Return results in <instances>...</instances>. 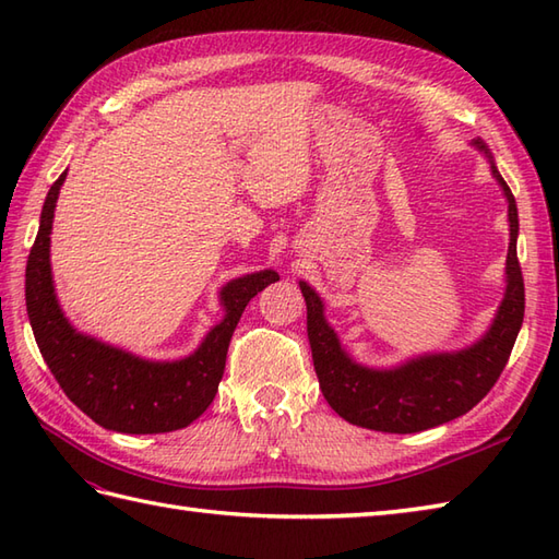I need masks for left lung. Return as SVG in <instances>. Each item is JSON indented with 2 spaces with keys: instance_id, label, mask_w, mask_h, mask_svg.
Wrapping results in <instances>:
<instances>
[{
  "instance_id": "8db88e82",
  "label": "left lung",
  "mask_w": 559,
  "mask_h": 559,
  "mask_svg": "<svg viewBox=\"0 0 559 559\" xmlns=\"http://www.w3.org/2000/svg\"><path fill=\"white\" fill-rule=\"evenodd\" d=\"M473 146L490 160L492 177L507 199L509 221L504 298L497 307L492 324L476 343L461 350L415 355L394 367L362 365L341 346L338 334L326 322L319 293L310 283L300 281L319 389L343 420L394 435L430 430L468 413L504 370L524 322V276L516 259L519 211L490 148L480 139L473 141Z\"/></svg>"
}]
</instances>
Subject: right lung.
Segmentation results:
<instances>
[{
	"label": "right lung",
	"instance_id": "right-lung-1",
	"mask_svg": "<svg viewBox=\"0 0 559 559\" xmlns=\"http://www.w3.org/2000/svg\"><path fill=\"white\" fill-rule=\"evenodd\" d=\"M64 180L67 170L45 197L38 237L26 264V310L35 343L69 401L105 430L127 435L182 430L211 406L247 302L269 283H276L278 273L264 269L225 283L218 293L223 319L194 353L180 360H146L81 334L59 307L50 266L55 206Z\"/></svg>",
	"mask_w": 559,
	"mask_h": 559
}]
</instances>
